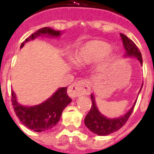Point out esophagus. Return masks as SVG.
Segmentation results:
<instances>
[{
	"instance_id": "34e87169",
	"label": "esophagus",
	"mask_w": 154,
	"mask_h": 154,
	"mask_svg": "<svg viewBox=\"0 0 154 154\" xmlns=\"http://www.w3.org/2000/svg\"><path fill=\"white\" fill-rule=\"evenodd\" d=\"M91 88L87 81L82 80L76 82L72 86L69 87L67 90L68 96L72 98H76L82 95H88L90 94Z\"/></svg>"
}]
</instances>
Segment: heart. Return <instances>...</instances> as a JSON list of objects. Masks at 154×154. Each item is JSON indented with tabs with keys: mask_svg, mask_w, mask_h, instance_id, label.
<instances>
[{
	"mask_svg": "<svg viewBox=\"0 0 154 154\" xmlns=\"http://www.w3.org/2000/svg\"><path fill=\"white\" fill-rule=\"evenodd\" d=\"M110 50V44L106 42L100 40L89 41L78 48L74 55L73 62L79 66L92 63L103 58Z\"/></svg>",
	"mask_w": 154,
	"mask_h": 154,
	"instance_id": "1",
	"label": "heart"
}]
</instances>
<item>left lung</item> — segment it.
Masks as SVG:
<instances>
[{
    "mask_svg": "<svg viewBox=\"0 0 154 154\" xmlns=\"http://www.w3.org/2000/svg\"><path fill=\"white\" fill-rule=\"evenodd\" d=\"M120 37L122 38L123 45L126 51L125 56L137 57L142 65V55H141L139 48L136 46V44L130 38H128L125 35L120 34ZM139 92H140V91H139ZM91 102H92L91 108L87 116L85 117L84 122H85L86 126L91 132L100 136L108 135V134H110L119 130L120 128H122L123 126L125 125V124L127 122L130 115L132 114L136 104V102H134L132 108L123 116L115 118V119H108L106 116H104L102 114H100V111L98 110L92 94L91 95Z\"/></svg>",
    "mask_w": 154,
    "mask_h": 154,
    "instance_id": "8db88e82",
    "label": "left lung"
}]
</instances>
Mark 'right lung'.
Returning <instances> with one entry per match:
<instances>
[{
  "label": "right lung",
  "instance_id": "add662e5",
  "mask_svg": "<svg viewBox=\"0 0 154 154\" xmlns=\"http://www.w3.org/2000/svg\"><path fill=\"white\" fill-rule=\"evenodd\" d=\"M45 35L58 37L61 33L48 27L39 29L26 38L20 48L28 41ZM71 101L72 99L67 93V87H61L43 103L34 106H24L17 102L15 92L11 91V102L15 115L23 125L35 132H44L56 125L60 119L63 110Z\"/></svg>",
  "mask_w": 154,
  "mask_h": 154
}]
</instances>
